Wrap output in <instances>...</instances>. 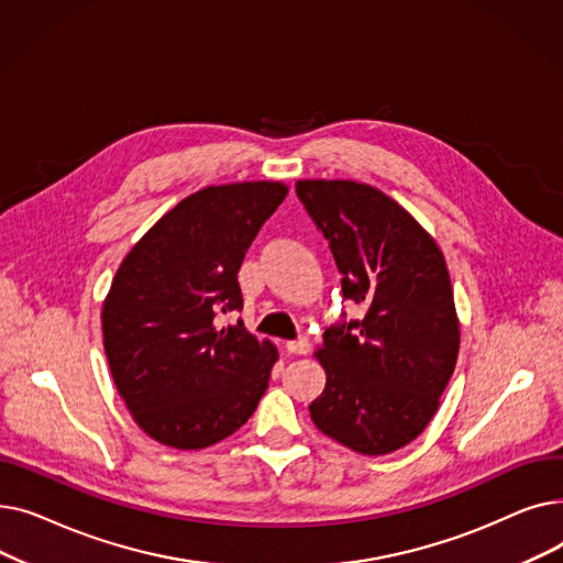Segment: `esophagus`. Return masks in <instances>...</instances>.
<instances>
[{
  "mask_svg": "<svg viewBox=\"0 0 563 563\" xmlns=\"http://www.w3.org/2000/svg\"><path fill=\"white\" fill-rule=\"evenodd\" d=\"M285 349H287L289 353H294V356H306V353L310 351V342H308L306 338H301V340H289V342H285Z\"/></svg>",
  "mask_w": 563,
  "mask_h": 563,
  "instance_id": "esophagus-1",
  "label": "esophagus"
}]
</instances>
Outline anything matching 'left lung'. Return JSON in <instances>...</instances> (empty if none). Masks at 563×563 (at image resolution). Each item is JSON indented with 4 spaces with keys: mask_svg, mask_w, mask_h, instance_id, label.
I'll list each match as a JSON object with an SVG mask.
<instances>
[{
    "mask_svg": "<svg viewBox=\"0 0 563 563\" xmlns=\"http://www.w3.org/2000/svg\"><path fill=\"white\" fill-rule=\"evenodd\" d=\"M297 196L329 240L344 299L363 319L323 333L327 388L310 404L321 433L380 456L416 440L454 374L461 329L442 251L399 202L353 180H299Z\"/></svg>",
    "mask_w": 563,
    "mask_h": 563,
    "instance_id": "obj_1",
    "label": "left lung"
}]
</instances>
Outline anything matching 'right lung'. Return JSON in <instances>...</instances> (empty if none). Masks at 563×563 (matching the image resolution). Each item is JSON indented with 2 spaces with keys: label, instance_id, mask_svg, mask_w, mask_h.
Wrapping results in <instances>:
<instances>
[{
  "label": "right lung",
  "instance_id": "obj_1",
  "mask_svg": "<svg viewBox=\"0 0 563 563\" xmlns=\"http://www.w3.org/2000/svg\"><path fill=\"white\" fill-rule=\"evenodd\" d=\"M283 183L205 187L166 212L118 266L102 303V340L118 395L162 445L202 450L253 416L278 351L242 321L236 274L285 200Z\"/></svg>",
  "mask_w": 563,
  "mask_h": 563
}]
</instances>
